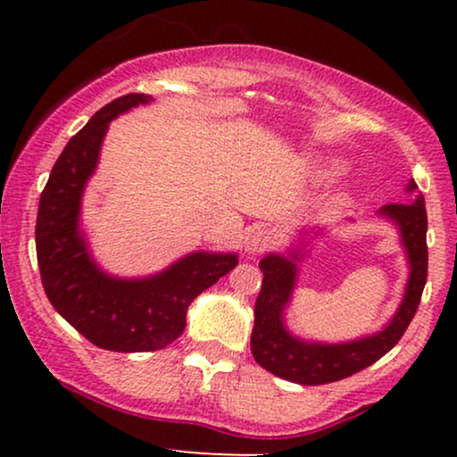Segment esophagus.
Listing matches in <instances>:
<instances>
[{
	"mask_svg": "<svg viewBox=\"0 0 457 457\" xmlns=\"http://www.w3.org/2000/svg\"><path fill=\"white\" fill-rule=\"evenodd\" d=\"M274 245V235L268 228H253L245 237V252L247 253H264Z\"/></svg>",
	"mask_w": 457,
	"mask_h": 457,
	"instance_id": "1",
	"label": "esophagus"
}]
</instances>
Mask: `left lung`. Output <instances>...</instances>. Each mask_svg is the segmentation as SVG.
<instances>
[{"label": "left lung", "instance_id": "obj_1", "mask_svg": "<svg viewBox=\"0 0 457 457\" xmlns=\"http://www.w3.org/2000/svg\"><path fill=\"white\" fill-rule=\"evenodd\" d=\"M411 180L408 191H414ZM380 214L393 218L402 228L403 245L410 255V280L402 308L389 327L378 335L345 345H316L303 343L287 333L283 327V308L289 302L295 283V264L280 255H268L260 262L264 272L260 295L255 299V320L252 333V353L268 372L299 385H327L364 370L391 352L402 339L414 318L427 285L428 247H427V208L424 199L414 204H386Z\"/></svg>", "mask_w": 457, "mask_h": 457}]
</instances>
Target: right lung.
Returning <instances> with one entry per match:
<instances>
[{
  "mask_svg": "<svg viewBox=\"0 0 457 457\" xmlns=\"http://www.w3.org/2000/svg\"><path fill=\"white\" fill-rule=\"evenodd\" d=\"M129 93L105 104L55 160L37 212V264L49 303L93 345L110 352H155L179 339L199 293L239 264L235 253H191L158 277L120 280L93 264L79 235L83 187L97 164L108 122L147 104Z\"/></svg>",
  "mask_w": 457,
  "mask_h": 457,
  "instance_id": "obj_1",
  "label": "right lung"
}]
</instances>
